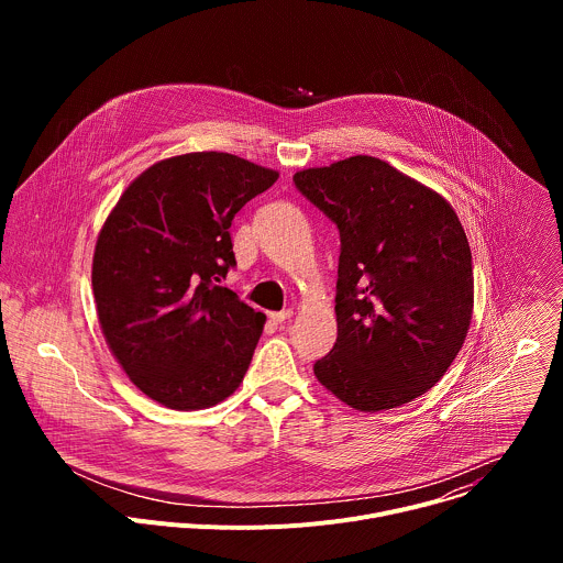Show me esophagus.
<instances>
[{"mask_svg": "<svg viewBox=\"0 0 563 563\" xmlns=\"http://www.w3.org/2000/svg\"><path fill=\"white\" fill-rule=\"evenodd\" d=\"M294 316V309H283V311H269V318L274 320V323H283V320L291 318Z\"/></svg>", "mask_w": 563, "mask_h": 563, "instance_id": "obj_1", "label": "esophagus"}]
</instances>
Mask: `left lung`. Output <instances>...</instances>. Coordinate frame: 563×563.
Masks as SVG:
<instances>
[{"label":"left lung","instance_id":"1","mask_svg":"<svg viewBox=\"0 0 563 563\" xmlns=\"http://www.w3.org/2000/svg\"><path fill=\"white\" fill-rule=\"evenodd\" d=\"M341 231L334 350L318 383L358 412L410 404L448 372L470 330L472 254L452 205L372 155L294 174Z\"/></svg>","mask_w":563,"mask_h":563}]
</instances>
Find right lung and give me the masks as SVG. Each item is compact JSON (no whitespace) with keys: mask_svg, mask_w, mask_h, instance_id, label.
<instances>
[{"mask_svg":"<svg viewBox=\"0 0 563 563\" xmlns=\"http://www.w3.org/2000/svg\"><path fill=\"white\" fill-rule=\"evenodd\" d=\"M276 180L278 172L231 153L172 155L107 216L91 269L98 320L155 404L205 410L243 383L267 318L218 283L235 265L233 216Z\"/></svg>","mask_w":563,"mask_h":563,"instance_id":"add662e5","label":"right lung"}]
</instances>
